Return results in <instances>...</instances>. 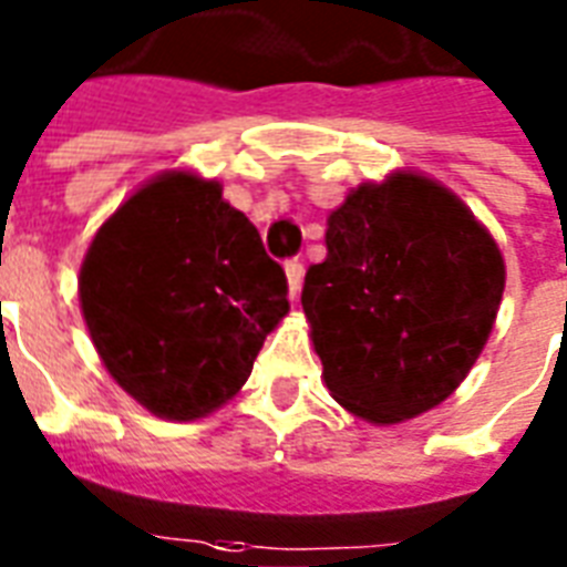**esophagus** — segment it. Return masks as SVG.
Masks as SVG:
<instances>
[{
	"label": "esophagus",
	"instance_id": "esophagus-1",
	"mask_svg": "<svg viewBox=\"0 0 567 567\" xmlns=\"http://www.w3.org/2000/svg\"><path fill=\"white\" fill-rule=\"evenodd\" d=\"M287 280H289V296L298 298V292H301V280H305V262L298 260V257H292V260H287Z\"/></svg>",
	"mask_w": 567,
	"mask_h": 567
}]
</instances>
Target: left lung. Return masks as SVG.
Segmentation results:
<instances>
[{
  "instance_id": "8db88e82",
  "label": "left lung",
  "mask_w": 567,
  "mask_h": 567,
  "mask_svg": "<svg viewBox=\"0 0 567 567\" xmlns=\"http://www.w3.org/2000/svg\"><path fill=\"white\" fill-rule=\"evenodd\" d=\"M324 243L301 305L330 395L374 424L442 404L495 324V239L454 193L398 172L330 213Z\"/></svg>"
}]
</instances>
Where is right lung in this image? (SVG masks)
Masks as SVG:
<instances>
[{
  "label": "right lung",
  "mask_w": 567,
  "mask_h": 567,
  "mask_svg": "<svg viewBox=\"0 0 567 567\" xmlns=\"http://www.w3.org/2000/svg\"><path fill=\"white\" fill-rule=\"evenodd\" d=\"M99 357L161 419H202L239 392L289 312L280 262L216 181L172 172L99 228L81 266Z\"/></svg>",
  "instance_id": "right-lung-1"
}]
</instances>
